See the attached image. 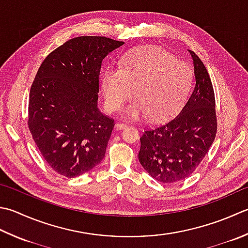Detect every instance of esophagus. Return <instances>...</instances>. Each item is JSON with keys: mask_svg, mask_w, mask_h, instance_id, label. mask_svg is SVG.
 <instances>
[{"mask_svg": "<svg viewBox=\"0 0 248 248\" xmlns=\"http://www.w3.org/2000/svg\"><path fill=\"white\" fill-rule=\"evenodd\" d=\"M125 127H127V124H123V123H117L115 124V128L117 130H121V129H124Z\"/></svg>", "mask_w": 248, "mask_h": 248, "instance_id": "obj_1", "label": "esophagus"}]
</instances>
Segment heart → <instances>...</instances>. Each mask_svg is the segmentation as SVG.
<instances>
[{
  "label": "heart",
  "mask_w": 248,
  "mask_h": 248,
  "mask_svg": "<svg viewBox=\"0 0 248 248\" xmlns=\"http://www.w3.org/2000/svg\"><path fill=\"white\" fill-rule=\"evenodd\" d=\"M191 71L187 63L158 46L134 48L121 58L120 67H108L100 77L101 89L110 110H124L127 117L159 120L168 117L185 99Z\"/></svg>",
  "instance_id": "obj_1"
}]
</instances>
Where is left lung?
<instances>
[{
  "label": "left lung",
  "instance_id": "1",
  "mask_svg": "<svg viewBox=\"0 0 248 248\" xmlns=\"http://www.w3.org/2000/svg\"><path fill=\"white\" fill-rule=\"evenodd\" d=\"M190 53L195 85L177 115L146 129L140 137V163L160 183H176L190 176L205 157L216 137L214 89L195 52Z\"/></svg>",
  "mask_w": 248,
  "mask_h": 248
}]
</instances>
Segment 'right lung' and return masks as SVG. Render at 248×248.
Returning a JSON list of instances; mask_svg holds the SVG:
<instances>
[{"label":"right lung","mask_w":248,"mask_h":248,"mask_svg":"<svg viewBox=\"0 0 248 248\" xmlns=\"http://www.w3.org/2000/svg\"><path fill=\"white\" fill-rule=\"evenodd\" d=\"M104 36H78L48 55L30 90L28 125L49 167L65 177L103 160L114 120L98 108L104 58L124 45Z\"/></svg>","instance_id":"right-lung-1"}]
</instances>
